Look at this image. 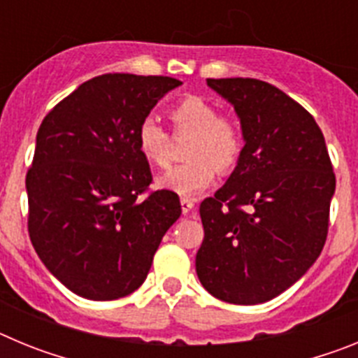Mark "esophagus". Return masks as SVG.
<instances>
[{
    "label": "esophagus",
    "instance_id": "34e87169",
    "mask_svg": "<svg viewBox=\"0 0 358 358\" xmlns=\"http://www.w3.org/2000/svg\"><path fill=\"white\" fill-rule=\"evenodd\" d=\"M195 206V201L189 197H181V210L182 213H189V211L194 210Z\"/></svg>",
    "mask_w": 358,
    "mask_h": 358
}]
</instances>
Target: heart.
Masks as SVG:
<instances>
[{
    "mask_svg": "<svg viewBox=\"0 0 358 358\" xmlns=\"http://www.w3.org/2000/svg\"><path fill=\"white\" fill-rule=\"evenodd\" d=\"M169 118L177 136H192L186 157L159 177V186L179 195H195L215 181L217 166L229 172L238 164L243 152V136L233 120L220 116L213 102L188 94L173 103ZM141 156L154 166L166 169L172 161V138L154 118H143L136 131Z\"/></svg>",
    "mask_w": 358,
    "mask_h": 358,
    "instance_id": "heart-1",
    "label": "heart"
}]
</instances>
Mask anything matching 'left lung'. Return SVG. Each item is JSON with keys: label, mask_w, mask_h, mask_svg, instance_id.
<instances>
[{"label": "left lung", "mask_w": 358, "mask_h": 358, "mask_svg": "<svg viewBox=\"0 0 358 358\" xmlns=\"http://www.w3.org/2000/svg\"><path fill=\"white\" fill-rule=\"evenodd\" d=\"M240 123L242 157L226 185L201 202L202 287L233 305L280 296L312 267L328 235L335 173L314 116L273 84L208 78Z\"/></svg>", "instance_id": "8db88e82"}]
</instances>
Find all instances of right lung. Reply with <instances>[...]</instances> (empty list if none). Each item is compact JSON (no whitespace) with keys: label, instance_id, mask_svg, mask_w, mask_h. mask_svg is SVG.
I'll use <instances>...</instances> for the list:
<instances>
[{"label":"right lung","instance_id":"add662e5","mask_svg":"<svg viewBox=\"0 0 358 358\" xmlns=\"http://www.w3.org/2000/svg\"><path fill=\"white\" fill-rule=\"evenodd\" d=\"M172 77L106 73L44 116L27 172L28 235L50 273L94 301L129 296L181 217L179 195L150 189L136 131Z\"/></svg>","mask_w":358,"mask_h":358}]
</instances>
